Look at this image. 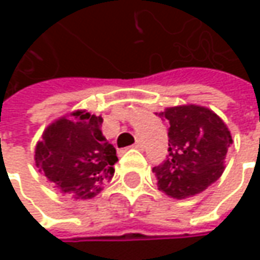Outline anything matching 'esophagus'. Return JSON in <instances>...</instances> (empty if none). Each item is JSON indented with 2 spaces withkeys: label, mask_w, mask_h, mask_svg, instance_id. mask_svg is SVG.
Listing matches in <instances>:
<instances>
[{
  "label": "esophagus",
  "mask_w": 260,
  "mask_h": 260,
  "mask_svg": "<svg viewBox=\"0 0 260 260\" xmlns=\"http://www.w3.org/2000/svg\"><path fill=\"white\" fill-rule=\"evenodd\" d=\"M133 147H135V149H139V150H142V149H143V143H142L140 140H137L135 145H133Z\"/></svg>",
  "instance_id": "1"
}]
</instances>
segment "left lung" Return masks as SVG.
Returning <instances> with one entry per match:
<instances>
[{
  "mask_svg": "<svg viewBox=\"0 0 260 260\" xmlns=\"http://www.w3.org/2000/svg\"><path fill=\"white\" fill-rule=\"evenodd\" d=\"M159 117L169 123V155L153 168L157 188L175 200L203 192L224 172L233 143L229 127L214 111L195 104L169 107Z\"/></svg>",
  "mask_w": 260,
  "mask_h": 260,
  "instance_id": "left-lung-1",
  "label": "left lung"
}]
</instances>
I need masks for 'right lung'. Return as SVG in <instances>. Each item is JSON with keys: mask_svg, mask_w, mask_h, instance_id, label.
<instances>
[{"mask_svg": "<svg viewBox=\"0 0 260 260\" xmlns=\"http://www.w3.org/2000/svg\"><path fill=\"white\" fill-rule=\"evenodd\" d=\"M103 117L76 110L46 127L35 160L62 194L91 200L114 176L115 147L101 132Z\"/></svg>", "mask_w": 260, "mask_h": 260, "instance_id": "1", "label": "right lung"}]
</instances>
